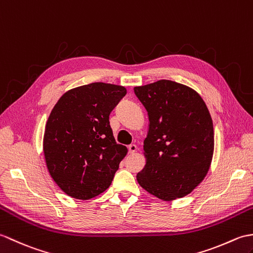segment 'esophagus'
Listing matches in <instances>:
<instances>
[{
    "instance_id": "esophagus-1",
    "label": "esophagus",
    "mask_w": 253,
    "mask_h": 253,
    "mask_svg": "<svg viewBox=\"0 0 253 253\" xmlns=\"http://www.w3.org/2000/svg\"><path fill=\"white\" fill-rule=\"evenodd\" d=\"M128 153L130 154H134L136 151V149H137V147H136V145H134V144H131V145H128Z\"/></svg>"
}]
</instances>
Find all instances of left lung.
Segmentation results:
<instances>
[{
    "label": "left lung",
    "mask_w": 253,
    "mask_h": 253,
    "mask_svg": "<svg viewBox=\"0 0 253 253\" xmlns=\"http://www.w3.org/2000/svg\"><path fill=\"white\" fill-rule=\"evenodd\" d=\"M134 93L149 120L146 165L137 173V182L161 200L182 198L209 171L214 149L210 112L195 89L174 81L135 86Z\"/></svg>",
    "instance_id": "obj_1"
}]
</instances>
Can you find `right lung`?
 Wrapping results in <instances>:
<instances>
[{"label":"right lung","instance_id":"obj_1","mask_svg":"<svg viewBox=\"0 0 253 253\" xmlns=\"http://www.w3.org/2000/svg\"><path fill=\"white\" fill-rule=\"evenodd\" d=\"M126 88L94 82L69 89L50 111L43 151L50 176L65 194L86 200L107 189L127 149L117 144L109 115Z\"/></svg>","mask_w":253,"mask_h":253}]
</instances>
